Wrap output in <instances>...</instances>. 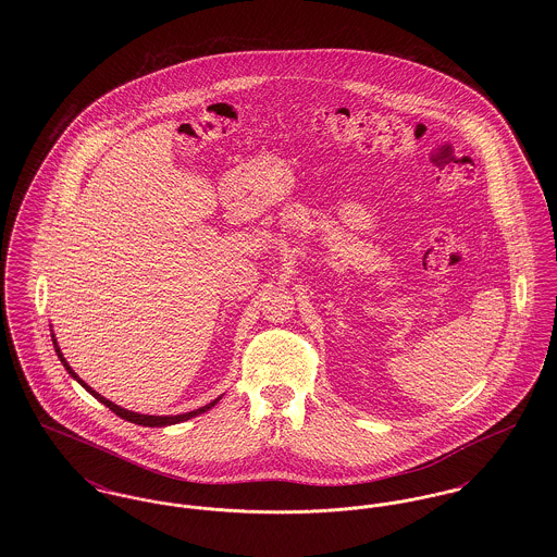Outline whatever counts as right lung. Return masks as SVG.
I'll use <instances>...</instances> for the list:
<instances>
[{"instance_id":"add662e5","label":"right lung","mask_w":557,"mask_h":557,"mask_svg":"<svg viewBox=\"0 0 557 557\" xmlns=\"http://www.w3.org/2000/svg\"><path fill=\"white\" fill-rule=\"evenodd\" d=\"M52 343L53 350H55V355H58L60 363H62V366L66 368V371L71 373V377H75V380L79 382L81 386H83L91 397L98 398L102 405H107L108 409H110L112 413H116L119 418H123V420H127V422H132V424L146 425V428H162V425L180 424V422H187V420H191V418H196V416H200V413L209 411V409H212V407L223 398V395H221V397H216L214 400H211L209 405H205V407H200V409H194V411H187V413H180V416H146V413H135V411H129V409H123V407L114 405L112 400H108V398L102 397L100 393H96L91 386H87V384L81 380L79 375L75 373V370L69 366V361L64 359V355H62V350H60V346H58V341H55L53 332Z\"/></svg>"}]
</instances>
